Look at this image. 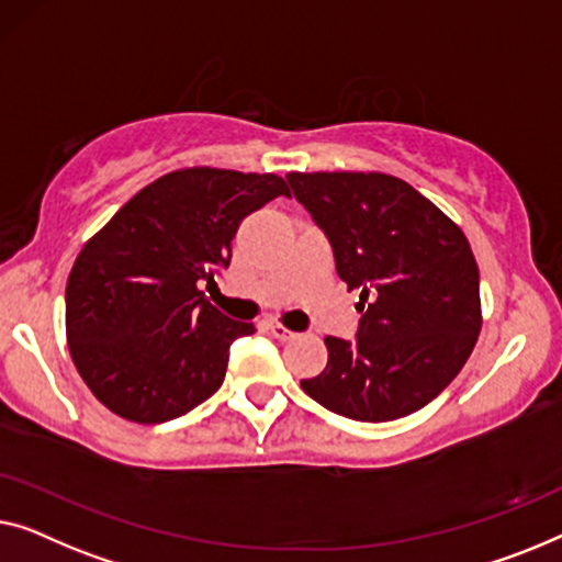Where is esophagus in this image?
<instances>
[{
	"mask_svg": "<svg viewBox=\"0 0 562 562\" xmlns=\"http://www.w3.org/2000/svg\"><path fill=\"white\" fill-rule=\"evenodd\" d=\"M267 328H270V334H272L274 338H280V341H288V338L295 336L288 326H282L280 321H270V323H267Z\"/></svg>",
	"mask_w": 562,
	"mask_h": 562,
	"instance_id": "1",
	"label": "esophagus"
}]
</instances>
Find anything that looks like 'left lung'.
<instances>
[{
	"instance_id": "left-lung-1",
	"label": "left lung",
	"mask_w": 562,
	"mask_h": 562,
	"mask_svg": "<svg viewBox=\"0 0 562 562\" xmlns=\"http://www.w3.org/2000/svg\"><path fill=\"white\" fill-rule=\"evenodd\" d=\"M326 232L336 272L359 290L357 341L328 336L305 394L361 423L413 415L469 361L481 330L479 265L436 203L386 172H288Z\"/></svg>"
}]
</instances>
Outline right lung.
<instances>
[{
  "label": "right lung",
  "instance_id": "1",
  "mask_svg": "<svg viewBox=\"0 0 562 562\" xmlns=\"http://www.w3.org/2000/svg\"><path fill=\"white\" fill-rule=\"evenodd\" d=\"M290 195L274 172L183 168L126 201L78 251L66 284V338L101 405L139 425L209 400L228 349L255 323L226 318L199 290L232 262L236 228Z\"/></svg>",
  "mask_w": 562,
  "mask_h": 562
}]
</instances>
